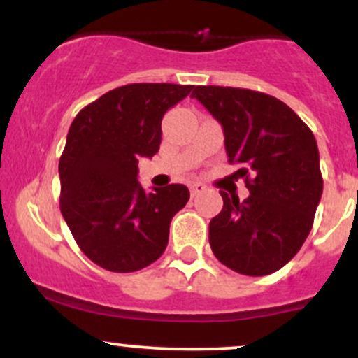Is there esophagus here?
<instances>
[{"label":"esophagus","instance_id":"34e87169","mask_svg":"<svg viewBox=\"0 0 358 358\" xmlns=\"http://www.w3.org/2000/svg\"><path fill=\"white\" fill-rule=\"evenodd\" d=\"M205 190H207V187H205L203 183H193L192 187H190L192 196H196V195H200V193H203Z\"/></svg>","mask_w":358,"mask_h":358}]
</instances>
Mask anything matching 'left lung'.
I'll use <instances>...</instances> for the list:
<instances>
[{
	"label": "left lung",
	"instance_id": "obj_1",
	"mask_svg": "<svg viewBox=\"0 0 358 358\" xmlns=\"http://www.w3.org/2000/svg\"><path fill=\"white\" fill-rule=\"evenodd\" d=\"M192 97L224 127L229 163L241 166L250 193L239 200L220 192L224 208L208 225L213 254L245 276L276 273L301 249L322 199L313 133L285 102L257 90L196 85Z\"/></svg>",
	"mask_w": 358,
	"mask_h": 358
}]
</instances>
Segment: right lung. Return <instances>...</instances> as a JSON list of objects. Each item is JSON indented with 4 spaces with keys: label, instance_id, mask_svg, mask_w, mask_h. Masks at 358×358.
I'll use <instances>...</instances> for the list:
<instances>
[{
    "label": "right lung",
    "instance_id": "1",
    "mask_svg": "<svg viewBox=\"0 0 358 358\" xmlns=\"http://www.w3.org/2000/svg\"><path fill=\"white\" fill-rule=\"evenodd\" d=\"M193 85L127 84L77 114L59 162L60 212L82 252L113 273H134L165 252L185 185L145 192L138 162L162 143V119Z\"/></svg>",
    "mask_w": 358,
    "mask_h": 358
}]
</instances>
